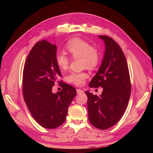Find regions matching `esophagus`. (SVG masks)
I'll use <instances>...</instances> for the list:
<instances>
[{"label": "esophagus", "mask_w": 153, "mask_h": 153, "mask_svg": "<svg viewBox=\"0 0 153 153\" xmlns=\"http://www.w3.org/2000/svg\"><path fill=\"white\" fill-rule=\"evenodd\" d=\"M76 92H77L78 94H80L84 93V91H83L81 89H76Z\"/></svg>", "instance_id": "esophagus-1"}]
</instances>
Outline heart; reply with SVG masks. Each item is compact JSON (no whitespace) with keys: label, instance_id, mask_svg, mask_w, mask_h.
<instances>
[{"label":"heart","instance_id":"heart-1","mask_svg":"<svg viewBox=\"0 0 153 153\" xmlns=\"http://www.w3.org/2000/svg\"><path fill=\"white\" fill-rule=\"evenodd\" d=\"M66 47L73 58H81L83 67L94 69L100 63L101 56L100 49L88 41L74 38L68 41ZM55 61L60 68L66 69L69 64V58L64 52H59L55 56ZM87 78L88 74L86 72H73L68 75V80L76 85H82Z\"/></svg>","mask_w":153,"mask_h":153}]
</instances>
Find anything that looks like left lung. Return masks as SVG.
Listing matches in <instances>:
<instances>
[{
    "instance_id": "left-lung-1",
    "label": "left lung",
    "mask_w": 153,
    "mask_h": 153,
    "mask_svg": "<svg viewBox=\"0 0 153 153\" xmlns=\"http://www.w3.org/2000/svg\"><path fill=\"white\" fill-rule=\"evenodd\" d=\"M105 43V53L98 73L89 82L91 88L103 87L98 96L85 91L89 122L101 129L113 126L126 109L131 84L126 57L117 42L108 36H100Z\"/></svg>"
}]
</instances>
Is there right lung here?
I'll use <instances>...</instances> for the list:
<instances>
[{
    "instance_id": "obj_1",
    "label": "right lung",
    "mask_w": 153,
    "mask_h": 153,
    "mask_svg": "<svg viewBox=\"0 0 153 153\" xmlns=\"http://www.w3.org/2000/svg\"><path fill=\"white\" fill-rule=\"evenodd\" d=\"M56 51V45L46 40L38 41L30 51L23 71V96L27 108L36 121L47 129L64 123L76 94L75 87L63 82L61 91L52 92L55 82L61 76L55 61Z\"/></svg>"
}]
</instances>
